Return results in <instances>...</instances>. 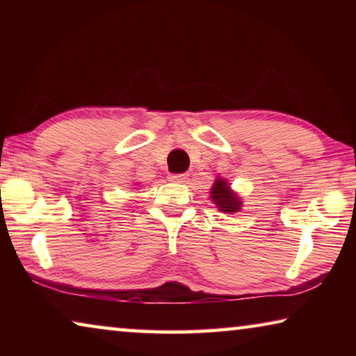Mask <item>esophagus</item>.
Instances as JSON below:
<instances>
[{
  "label": "esophagus",
  "instance_id": "1",
  "mask_svg": "<svg viewBox=\"0 0 356 356\" xmlns=\"http://www.w3.org/2000/svg\"><path fill=\"white\" fill-rule=\"evenodd\" d=\"M186 179H188V176H186V174H171V176H170L171 182H177V184L186 182Z\"/></svg>",
  "mask_w": 356,
  "mask_h": 356
}]
</instances>
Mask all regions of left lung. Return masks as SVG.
Wrapping results in <instances>:
<instances>
[{"label":"left lung","mask_w":356,"mask_h":356,"mask_svg":"<svg viewBox=\"0 0 356 356\" xmlns=\"http://www.w3.org/2000/svg\"><path fill=\"white\" fill-rule=\"evenodd\" d=\"M210 197H212L213 204H216L218 210L222 213H236L242 209V201L238 200V196L231 190L227 180L225 179H216L210 191Z\"/></svg>","instance_id":"obj_1"}]
</instances>
